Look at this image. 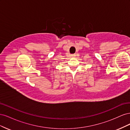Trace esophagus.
<instances>
[{"instance_id":"esophagus-1","label":"esophagus","mask_w":130,"mask_h":130,"mask_svg":"<svg viewBox=\"0 0 130 130\" xmlns=\"http://www.w3.org/2000/svg\"><path fill=\"white\" fill-rule=\"evenodd\" d=\"M70 56H71V57H74L75 56V54H71V55H70Z\"/></svg>"}]
</instances>
